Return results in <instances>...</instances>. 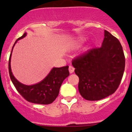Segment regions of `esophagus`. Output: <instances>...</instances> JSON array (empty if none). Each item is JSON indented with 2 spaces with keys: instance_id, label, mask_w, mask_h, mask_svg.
Segmentation results:
<instances>
[{
  "instance_id": "1",
  "label": "esophagus",
  "mask_w": 132,
  "mask_h": 132,
  "mask_svg": "<svg viewBox=\"0 0 132 132\" xmlns=\"http://www.w3.org/2000/svg\"><path fill=\"white\" fill-rule=\"evenodd\" d=\"M74 70H75L74 67H73L72 66H69V71H70V73H72L74 71Z\"/></svg>"
}]
</instances>
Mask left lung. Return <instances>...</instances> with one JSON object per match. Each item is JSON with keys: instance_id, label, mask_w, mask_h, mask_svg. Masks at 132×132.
I'll return each instance as SVG.
<instances>
[{"instance_id": "left-lung-1", "label": "left lung", "mask_w": 132, "mask_h": 132, "mask_svg": "<svg viewBox=\"0 0 132 132\" xmlns=\"http://www.w3.org/2000/svg\"><path fill=\"white\" fill-rule=\"evenodd\" d=\"M102 46L89 50L73 60L79 78L78 91L84 99L100 100L111 95L119 87L125 67L119 41L104 30Z\"/></svg>"}]
</instances>
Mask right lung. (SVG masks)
Segmentation results:
<instances>
[{
	"mask_svg": "<svg viewBox=\"0 0 132 132\" xmlns=\"http://www.w3.org/2000/svg\"><path fill=\"white\" fill-rule=\"evenodd\" d=\"M27 33L16 39L12 48L9 59V73L11 80L18 93L27 101L33 103L47 105L52 103L57 97L59 89L64 80L70 75L68 66L61 68H53L48 75L43 80L34 85L27 86L17 80L13 75L11 68V58L13 49L16 42L25 38Z\"/></svg>",
	"mask_w": 132,
	"mask_h": 132,
	"instance_id": "add662e5",
	"label": "right lung"
}]
</instances>
